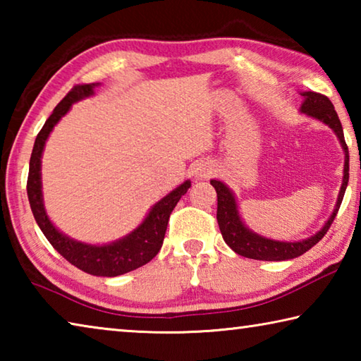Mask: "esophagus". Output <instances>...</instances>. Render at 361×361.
<instances>
[{
    "instance_id": "obj_1",
    "label": "esophagus",
    "mask_w": 361,
    "mask_h": 361,
    "mask_svg": "<svg viewBox=\"0 0 361 361\" xmlns=\"http://www.w3.org/2000/svg\"><path fill=\"white\" fill-rule=\"evenodd\" d=\"M213 166H212V162H199V164H195V167H194V175H195V178L197 180H202V178H209V176L213 173Z\"/></svg>"
}]
</instances>
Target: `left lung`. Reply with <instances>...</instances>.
Listing matches in <instances>:
<instances>
[{"instance_id": "8db88e82", "label": "left lung", "mask_w": 361, "mask_h": 361, "mask_svg": "<svg viewBox=\"0 0 361 361\" xmlns=\"http://www.w3.org/2000/svg\"><path fill=\"white\" fill-rule=\"evenodd\" d=\"M304 103L301 106V111L312 116L315 119H320L325 122L326 126L331 127L336 132L339 142L344 148L345 152V166H344V180H342L341 192L338 197V202H336V209L333 215L329 216L325 226L317 232L315 235L309 237V239L301 240V242H279V240H271L266 239V237H261L255 232L245 228V224L242 223L239 216V210H237V204L229 188L223 185L221 181L212 180V186L215 188L216 195H218V209H216V219L219 231H221V235L224 242L234 250L237 255L245 256V258L252 259H259V261H285V259H293L298 258V256L304 255L307 250L317 245L323 235L326 234L329 226L333 224L336 215H338V210L342 202V197H344L347 183H349V148H347L345 140H344V132H342L341 121L338 118V113L334 111V106L331 100L328 99L326 95H322L319 92H304Z\"/></svg>"}]
</instances>
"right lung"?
<instances>
[{
  "instance_id": "add662e5",
  "label": "right lung",
  "mask_w": 361,
  "mask_h": 361,
  "mask_svg": "<svg viewBox=\"0 0 361 361\" xmlns=\"http://www.w3.org/2000/svg\"><path fill=\"white\" fill-rule=\"evenodd\" d=\"M95 85V82L73 85V89L54 108L52 114L49 116L46 124L42 126L38 137L35 140L32 157H30L27 192L33 216L39 229L42 231V234L46 235L51 245L66 261L71 262L78 269H81V271L90 274V276L116 277L145 266L146 262H149L159 253L164 237H166L170 213L175 209V205L178 204L181 195L186 194L189 186H191V181H185L175 191L159 200L148 213V216L145 218V221L132 234L126 235L124 239L109 243V245H87V243L76 242L63 235L62 232H59L56 226L51 223V219L47 218L44 205H42L41 154L42 149H44V143L49 133L52 132L54 126L57 124L60 118L68 111L71 103L92 95Z\"/></svg>"
}]
</instances>
